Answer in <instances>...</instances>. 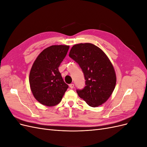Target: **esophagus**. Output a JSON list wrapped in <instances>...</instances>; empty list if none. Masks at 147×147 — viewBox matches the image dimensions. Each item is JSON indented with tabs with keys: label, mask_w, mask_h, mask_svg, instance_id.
<instances>
[{
	"label": "esophagus",
	"mask_w": 147,
	"mask_h": 147,
	"mask_svg": "<svg viewBox=\"0 0 147 147\" xmlns=\"http://www.w3.org/2000/svg\"><path fill=\"white\" fill-rule=\"evenodd\" d=\"M69 87L71 88V89H72V88H74V84H69Z\"/></svg>",
	"instance_id": "1"
}]
</instances>
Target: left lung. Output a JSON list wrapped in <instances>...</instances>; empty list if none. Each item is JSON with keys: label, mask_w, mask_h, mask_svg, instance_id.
<instances>
[{"label": "left lung", "mask_w": 147, "mask_h": 147, "mask_svg": "<svg viewBox=\"0 0 147 147\" xmlns=\"http://www.w3.org/2000/svg\"><path fill=\"white\" fill-rule=\"evenodd\" d=\"M69 56L83 70L86 86L77 92L88 105L96 107L109 99L115 88L116 73L113 66L101 49L90 43L74 45Z\"/></svg>", "instance_id": "left-lung-1"}]
</instances>
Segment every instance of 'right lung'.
I'll return each instance as SVG.
<instances>
[{
    "mask_svg": "<svg viewBox=\"0 0 147 147\" xmlns=\"http://www.w3.org/2000/svg\"><path fill=\"white\" fill-rule=\"evenodd\" d=\"M69 49L68 45H52L37 56L29 74L31 91L42 105L53 107L61 101L69 86L58 70Z\"/></svg>",
    "mask_w": 147,
    "mask_h": 147,
    "instance_id": "1",
    "label": "right lung"
}]
</instances>
